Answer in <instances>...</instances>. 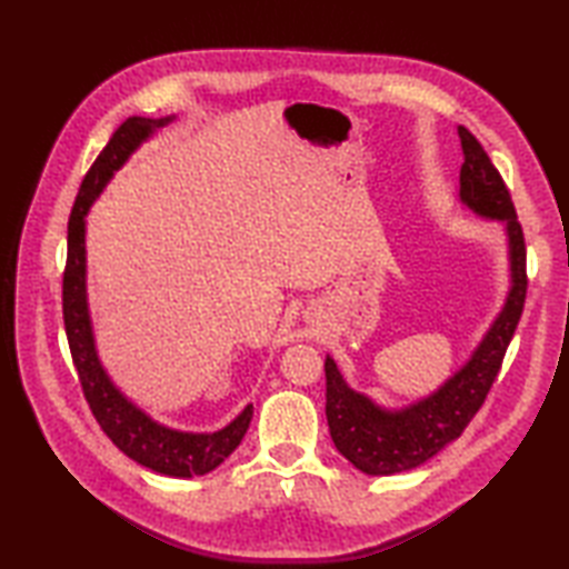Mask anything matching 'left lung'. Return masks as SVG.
<instances>
[{
    "mask_svg": "<svg viewBox=\"0 0 569 569\" xmlns=\"http://www.w3.org/2000/svg\"><path fill=\"white\" fill-rule=\"evenodd\" d=\"M457 131L465 151V163L459 171V200L479 217L506 224L511 291L506 296L499 318L493 320L467 365L438 391L408 408L386 410L377 406L365 393L349 389L335 361L330 357L325 359V379H328L325 416H328L332 442L349 462L371 477L416 469L465 432L497 381L506 349L523 316L528 291L526 239L509 188L475 134H469L465 127Z\"/></svg>",
    "mask_w": 569,
    "mask_h": 569,
    "instance_id": "left-lung-1",
    "label": "left lung"
}]
</instances>
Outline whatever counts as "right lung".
Wrapping results in <instances>:
<instances>
[{"label":"right lung","instance_id":"1","mask_svg":"<svg viewBox=\"0 0 569 569\" xmlns=\"http://www.w3.org/2000/svg\"><path fill=\"white\" fill-rule=\"evenodd\" d=\"M171 119L173 117H129L114 131L110 143L100 151L90 171L84 173L68 220L63 322L84 401H88L94 420L100 422L107 438L134 462L159 471V475L200 477L220 467L237 450L251 422L253 408L247 406L227 428L217 432H183L151 420L117 389L102 369L98 349H94L88 293H84V214H88L90 204L100 198V192L110 183L114 171L124 166L139 143L147 141L153 134V129L168 124Z\"/></svg>","mask_w":569,"mask_h":569}]
</instances>
